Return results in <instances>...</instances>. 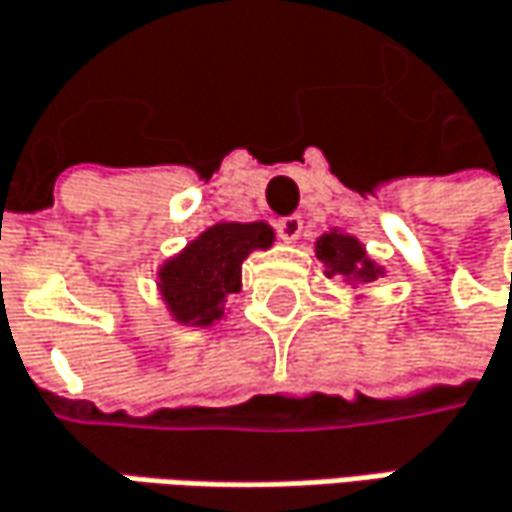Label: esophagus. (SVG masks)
Here are the masks:
<instances>
[{
	"mask_svg": "<svg viewBox=\"0 0 512 512\" xmlns=\"http://www.w3.org/2000/svg\"><path fill=\"white\" fill-rule=\"evenodd\" d=\"M275 228H278L281 240H286V243H295V240L301 237V231H304V220H301L298 214H289V217H281V220L275 223Z\"/></svg>",
	"mask_w": 512,
	"mask_h": 512,
	"instance_id": "34e87169",
	"label": "esophagus"
}]
</instances>
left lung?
Listing matches in <instances>:
<instances>
[{"label":"left lung","mask_w":512,"mask_h":512,"mask_svg":"<svg viewBox=\"0 0 512 512\" xmlns=\"http://www.w3.org/2000/svg\"><path fill=\"white\" fill-rule=\"evenodd\" d=\"M316 257L327 266V275H345L353 281H362V284H371L376 281L379 269L368 260L365 249L359 240L339 234V231H327L316 240Z\"/></svg>","instance_id":"8db88e82"}]
</instances>
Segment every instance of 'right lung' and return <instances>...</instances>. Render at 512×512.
I'll list each match as a JSON object with an SVG mask.
<instances>
[{
	"instance_id": "1",
	"label": "right lung",
	"mask_w": 512,
	"mask_h": 512,
	"mask_svg": "<svg viewBox=\"0 0 512 512\" xmlns=\"http://www.w3.org/2000/svg\"><path fill=\"white\" fill-rule=\"evenodd\" d=\"M272 240L275 234L266 223H217L202 231L159 272L173 318L196 327L214 324L223 316V301L240 289L243 260L255 249H269Z\"/></svg>"
}]
</instances>
